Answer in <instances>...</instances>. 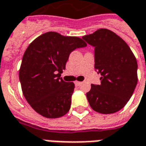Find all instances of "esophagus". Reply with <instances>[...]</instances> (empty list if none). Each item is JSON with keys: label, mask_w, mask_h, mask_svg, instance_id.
I'll use <instances>...</instances> for the list:
<instances>
[{"label": "esophagus", "mask_w": 146, "mask_h": 146, "mask_svg": "<svg viewBox=\"0 0 146 146\" xmlns=\"http://www.w3.org/2000/svg\"><path fill=\"white\" fill-rule=\"evenodd\" d=\"M74 84H75V85H76V86H80V85L82 83L80 81H75L74 82Z\"/></svg>", "instance_id": "obj_1"}]
</instances>
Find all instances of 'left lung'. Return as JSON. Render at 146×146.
I'll use <instances>...</instances> for the list:
<instances>
[{
  "label": "left lung",
  "instance_id": "obj_1",
  "mask_svg": "<svg viewBox=\"0 0 146 146\" xmlns=\"http://www.w3.org/2000/svg\"><path fill=\"white\" fill-rule=\"evenodd\" d=\"M94 46L95 70L100 85L91 84L87 93L90 106L100 114H113L125 106L138 82L136 58L128 44L111 30L100 29L83 36Z\"/></svg>",
  "mask_w": 146,
  "mask_h": 146
}]
</instances>
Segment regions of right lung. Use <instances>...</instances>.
<instances>
[{
    "mask_svg": "<svg viewBox=\"0 0 146 146\" xmlns=\"http://www.w3.org/2000/svg\"><path fill=\"white\" fill-rule=\"evenodd\" d=\"M86 46L80 38L55 32L41 35L29 44L22 58L19 80L24 97L38 114L57 118L70 111L75 85L60 76L71 52Z\"/></svg>",
    "mask_w": 146,
    "mask_h": 146,
    "instance_id": "right-lung-1",
    "label": "right lung"
}]
</instances>
